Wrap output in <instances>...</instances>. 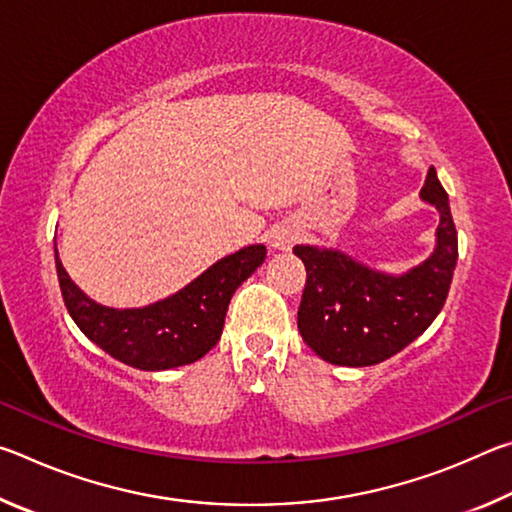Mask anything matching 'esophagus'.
<instances>
[{
	"label": "esophagus",
	"mask_w": 512,
	"mask_h": 512,
	"mask_svg": "<svg viewBox=\"0 0 512 512\" xmlns=\"http://www.w3.org/2000/svg\"><path fill=\"white\" fill-rule=\"evenodd\" d=\"M293 241H296V230L291 225H277L271 235V244L277 250H289Z\"/></svg>",
	"instance_id": "esophagus-1"
}]
</instances>
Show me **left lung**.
Returning <instances> with one entry per match:
<instances>
[{
	"label": "left lung",
	"instance_id": "left-lung-1",
	"mask_svg": "<svg viewBox=\"0 0 512 512\" xmlns=\"http://www.w3.org/2000/svg\"><path fill=\"white\" fill-rule=\"evenodd\" d=\"M420 196L440 212L436 248L402 275L372 271L341 250L293 248L307 268L298 329L320 359L334 366H375L413 343L440 314L456 268L458 235L433 167Z\"/></svg>",
	"mask_w": 512,
	"mask_h": 512
}]
</instances>
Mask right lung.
Wrapping results in <instances>:
<instances>
[{"mask_svg":"<svg viewBox=\"0 0 512 512\" xmlns=\"http://www.w3.org/2000/svg\"><path fill=\"white\" fill-rule=\"evenodd\" d=\"M54 255L65 307L81 332L126 366L155 372L194 363L219 343L232 293L264 262L266 248H241L185 289L140 309H112L90 300L69 280L56 248Z\"/></svg>","mask_w":512,"mask_h":512,"instance_id":"add662e5","label":"right lung"}]
</instances>
